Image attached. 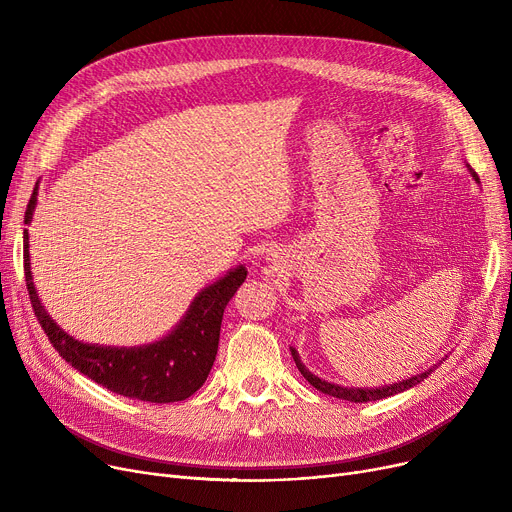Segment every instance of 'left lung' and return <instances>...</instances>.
<instances>
[{"instance_id":"obj_1","label":"left lung","mask_w":512,"mask_h":512,"mask_svg":"<svg viewBox=\"0 0 512 512\" xmlns=\"http://www.w3.org/2000/svg\"><path fill=\"white\" fill-rule=\"evenodd\" d=\"M467 166V170H469V174H471V178L479 184V176L473 172V168L469 166V164H465ZM290 353H292V359H294V363H297V367H299V371L303 373V378L313 386V388H317L319 392H324V394H330V396H334V398H342V400H351V402H369V400H380V398H388V396H394V394H398V392H405V390H409V388H413V386H417L419 382H423L429 373H432L442 361H438L436 365H432V367H427L425 371H421V373H415V375H411V378H407V380H398V382H392V384H386V386H373V388H348V386H340V384H334V382H328V380H321V378H317L315 373H311L305 365H303V361H301V357H299V351L294 346H290Z\"/></svg>"}]
</instances>
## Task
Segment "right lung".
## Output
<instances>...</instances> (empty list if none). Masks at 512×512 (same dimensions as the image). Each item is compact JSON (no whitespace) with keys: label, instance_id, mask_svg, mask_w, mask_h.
Here are the masks:
<instances>
[{"label":"right lung","instance_id":"1","mask_svg":"<svg viewBox=\"0 0 512 512\" xmlns=\"http://www.w3.org/2000/svg\"><path fill=\"white\" fill-rule=\"evenodd\" d=\"M37 195L39 182L26 207L24 224L33 222ZM24 276L39 324L62 359L120 396L164 405V402L186 400L205 384L218 355L224 309L240 284L247 280V267L240 263L201 288L166 336L139 346L91 344L70 336L58 326V321L43 307L33 282L29 230H24Z\"/></svg>","mask_w":512,"mask_h":512}]
</instances>
